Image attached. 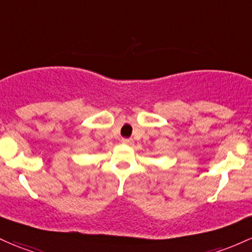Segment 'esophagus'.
Returning a JSON list of instances; mask_svg holds the SVG:
<instances>
[{"label": "esophagus", "instance_id": "obj_1", "mask_svg": "<svg viewBox=\"0 0 252 252\" xmlns=\"http://www.w3.org/2000/svg\"><path fill=\"white\" fill-rule=\"evenodd\" d=\"M122 143H123V145H126V146H131L132 143H134V141H132L131 139H122Z\"/></svg>", "mask_w": 252, "mask_h": 252}]
</instances>
